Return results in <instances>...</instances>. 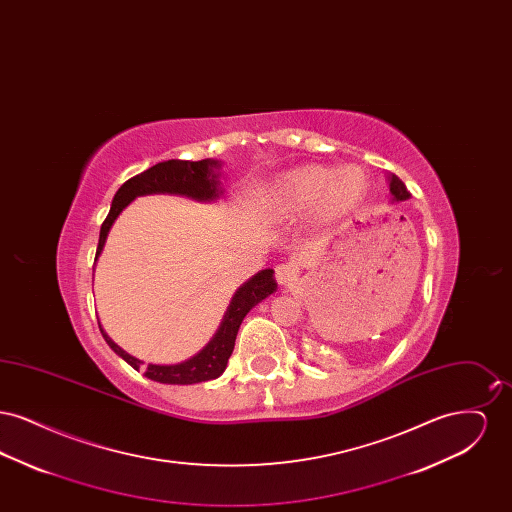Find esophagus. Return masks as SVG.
Segmentation results:
<instances>
[{
	"label": "esophagus",
	"instance_id": "34e87169",
	"mask_svg": "<svg viewBox=\"0 0 512 512\" xmlns=\"http://www.w3.org/2000/svg\"><path fill=\"white\" fill-rule=\"evenodd\" d=\"M274 276H276V282H278L280 286H290L293 280L297 278V270H295L293 265L284 263V265H278V267H276Z\"/></svg>",
	"mask_w": 512,
	"mask_h": 512
}]
</instances>
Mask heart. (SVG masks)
I'll return each mask as SVG.
<instances>
[{
  "mask_svg": "<svg viewBox=\"0 0 512 512\" xmlns=\"http://www.w3.org/2000/svg\"><path fill=\"white\" fill-rule=\"evenodd\" d=\"M368 188L370 178L363 167L303 165L280 174L272 182L267 211L278 222H297L311 215L317 224L326 226L355 211Z\"/></svg>",
  "mask_w": 512,
  "mask_h": 512,
  "instance_id": "1",
  "label": "heart"
}]
</instances>
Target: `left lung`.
<instances>
[{
  "mask_svg": "<svg viewBox=\"0 0 512 512\" xmlns=\"http://www.w3.org/2000/svg\"><path fill=\"white\" fill-rule=\"evenodd\" d=\"M390 194H391V201H405V199H409L411 197V194L407 192V186L395 176V174H391L390 176Z\"/></svg>",
  "mask_w": 512,
  "mask_h": 512,
  "instance_id": "left-lung-1",
  "label": "left lung"
}]
</instances>
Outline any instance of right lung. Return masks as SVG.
<instances>
[{
  "label": "right lung",
  "instance_id": "obj_1",
  "mask_svg": "<svg viewBox=\"0 0 512 512\" xmlns=\"http://www.w3.org/2000/svg\"><path fill=\"white\" fill-rule=\"evenodd\" d=\"M219 167V161H213V159H201V161L171 159L165 163H157L155 167L126 180L113 197L111 211L101 224L96 261L105 245L113 222L121 215L122 209L130 201H134L138 195L147 194H178L192 197L197 201H213L222 195L219 174L215 172V169H219ZM274 292H276L274 270L265 268V270L257 272L253 278H249L245 282L242 288H238V292L234 293V297L224 313V318L220 322L217 334L197 355L184 363H178V365H147L144 374L153 382L180 384V386L199 384V382L219 378L234 351L236 336H238V330H240V324L245 315L257 303H261L265 297ZM99 330H101V336L107 341V345L119 357H122L132 368H136V370L140 368L142 361H138L136 357L122 351L121 347L103 332L101 326H99Z\"/></svg>",
  "mask_w": 512,
  "mask_h": 512
}]
</instances>
